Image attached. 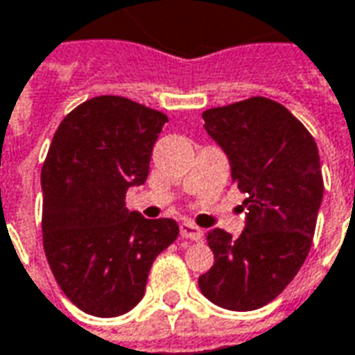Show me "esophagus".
<instances>
[{
    "label": "esophagus",
    "mask_w": 355,
    "mask_h": 355,
    "mask_svg": "<svg viewBox=\"0 0 355 355\" xmlns=\"http://www.w3.org/2000/svg\"><path fill=\"white\" fill-rule=\"evenodd\" d=\"M180 235L184 239H192V241H200V239L204 237V231L200 227H196L194 223H190V221H184V223H180Z\"/></svg>",
    "instance_id": "esophagus-1"
}]
</instances>
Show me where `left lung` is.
<instances>
[{
	"instance_id": "8db88e82",
	"label": "left lung",
	"mask_w": 355,
	"mask_h": 355,
	"mask_svg": "<svg viewBox=\"0 0 355 355\" xmlns=\"http://www.w3.org/2000/svg\"><path fill=\"white\" fill-rule=\"evenodd\" d=\"M202 118L248 198L237 239L223 229L208 233L214 266L198 286L218 307L254 311L278 297L309 254L324 192L319 149L307 128L266 96L209 108Z\"/></svg>"
}]
</instances>
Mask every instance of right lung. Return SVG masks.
Listing matches in <instances>:
<instances>
[{"label":"right lung","instance_id":"add662e5","mask_svg":"<svg viewBox=\"0 0 355 355\" xmlns=\"http://www.w3.org/2000/svg\"><path fill=\"white\" fill-rule=\"evenodd\" d=\"M165 122L159 110L103 95L73 108L52 137L40 173L42 243L58 286L87 315L134 309L153 260L178 237L175 219L126 208Z\"/></svg>","mask_w":355,"mask_h":355}]
</instances>
